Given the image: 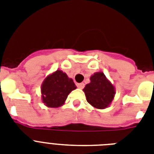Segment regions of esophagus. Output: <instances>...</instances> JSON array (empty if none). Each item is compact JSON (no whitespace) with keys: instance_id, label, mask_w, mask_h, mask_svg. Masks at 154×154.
I'll use <instances>...</instances> for the list:
<instances>
[{"instance_id":"34e87169","label":"esophagus","mask_w":154,"mask_h":154,"mask_svg":"<svg viewBox=\"0 0 154 154\" xmlns=\"http://www.w3.org/2000/svg\"><path fill=\"white\" fill-rule=\"evenodd\" d=\"M77 86L79 88V89H83L85 86V84L84 83H77Z\"/></svg>"}]
</instances>
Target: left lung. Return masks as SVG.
Listing matches in <instances>:
<instances>
[{
    "mask_svg": "<svg viewBox=\"0 0 154 154\" xmlns=\"http://www.w3.org/2000/svg\"><path fill=\"white\" fill-rule=\"evenodd\" d=\"M87 101L93 107L104 109L109 106L115 96V87L104 72H97L90 77V82L83 89Z\"/></svg>",
    "mask_w": 154,
    "mask_h": 154,
    "instance_id": "1",
    "label": "left lung"
}]
</instances>
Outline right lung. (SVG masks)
<instances>
[{
    "label": "right lung",
    "mask_w": 154,
    "mask_h": 154,
    "mask_svg": "<svg viewBox=\"0 0 154 154\" xmlns=\"http://www.w3.org/2000/svg\"><path fill=\"white\" fill-rule=\"evenodd\" d=\"M77 89L72 78L57 69L48 75L41 87L42 102L49 108H58L64 105L68 95Z\"/></svg>",
    "instance_id": "add662e5"
}]
</instances>
